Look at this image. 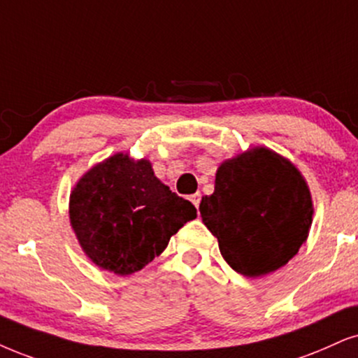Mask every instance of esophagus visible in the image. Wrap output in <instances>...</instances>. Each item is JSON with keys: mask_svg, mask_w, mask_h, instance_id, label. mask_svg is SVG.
Wrapping results in <instances>:
<instances>
[{"mask_svg": "<svg viewBox=\"0 0 358 358\" xmlns=\"http://www.w3.org/2000/svg\"><path fill=\"white\" fill-rule=\"evenodd\" d=\"M189 200H192V203L194 206H196V210L200 208V201H201V193H194L189 196Z\"/></svg>", "mask_w": 358, "mask_h": 358, "instance_id": "1", "label": "esophagus"}]
</instances>
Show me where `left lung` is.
Listing matches in <instances>:
<instances>
[{
  "label": "left lung",
  "mask_w": 358,
  "mask_h": 358,
  "mask_svg": "<svg viewBox=\"0 0 358 358\" xmlns=\"http://www.w3.org/2000/svg\"><path fill=\"white\" fill-rule=\"evenodd\" d=\"M200 213L224 261L239 274L259 278L297 255L314 206L301 171L279 153L256 147L220 165L215 192L201 198Z\"/></svg>",
  "instance_id": "obj_1"
}]
</instances>
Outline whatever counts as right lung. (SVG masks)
Returning <instances> with one entry per match:
<instances>
[{
  "label": "right lung",
  "mask_w": 358,
  "mask_h": 358,
  "mask_svg": "<svg viewBox=\"0 0 358 358\" xmlns=\"http://www.w3.org/2000/svg\"><path fill=\"white\" fill-rule=\"evenodd\" d=\"M196 208L171 192L145 158L115 153L92 166L71 193L69 220L94 264L119 275L143 269Z\"/></svg>",
  "instance_id": "1"
}]
</instances>
